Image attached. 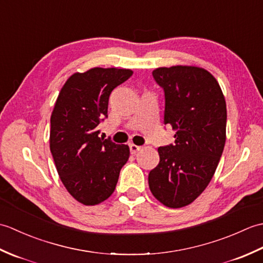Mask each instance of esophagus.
<instances>
[{
  "label": "esophagus",
  "instance_id": "1",
  "mask_svg": "<svg viewBox=\"0 0 263 263\" xmlns=\"http://www.w3.org/2000/svg\"><path fill=\"white\" fill-rule=\"evenodd\" d=\"M128 147H130V153H131L132 155L137 154V153L139 152V150L141 149V147H140V146H137V144H135V143H131L130 146H128Z\"/></svg>",
  "mask_w": 263,
  "mask_h": 263
}]
</instances>
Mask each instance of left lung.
I'll return each mask as SVG.
<instances>
[{
  "label": "left lung",
  "instance_id": "left-lung-1",
  "mask_svg": "<svg viewBox=\"0 0 263 263\" xmlns=\"http://www.w3.org/2000/svg\"><path fill=\"white\" fill-rule=\"evenodd\" d=\"M153 77L164 89V123L176 133L174 144L158 148L160 160L149 173V187L166 206L181 208L215 174L226 141V102L219 83L202 68H158Z\"/></svg>",
  "mask_w": 263,
  "mask_h": 263
}]
</instances>
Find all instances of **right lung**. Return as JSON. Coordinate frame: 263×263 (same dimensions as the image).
<instances>
[{
	"instance_id": "right-lung-1",
	"label": "right lung",
	"mask_w": 263,
	"mask_h": 263,
	"mask_svg": "<svg viewBox=\"0 0 263 263\" xmlns=\"http://www.w3.org/2000/svg\"><path fill=\"white\" fill-rule=\"evenodd\" d=\"M131 70L93 68L72 74L61 89L51 116L49 148L61 181L80 203L95 205L114 192L130 157L126 144L99 138L108 98Z\"/></svg>"
}]
</instances>
